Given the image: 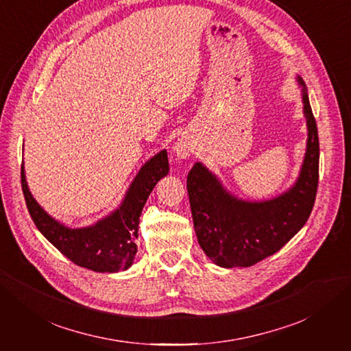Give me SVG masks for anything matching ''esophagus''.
<instances>
[{
    "label": "esophagus",
    "mask_w": 351,
    "mask_h": 351,
    "mask_svg": "<svg viewBox=\"0 0 351 351\" xmlns=\"http://www.w3.org/2000/svg\"><path fill=\"white\" fill-rule=\"evenodd\" d=\"M173 151L177 158H182V159L189 158L193 154V143L192 141L187 139V137H182V139H178L177 143L174 145Z\"/></svg>",
    "instance_id": "34e87169"
}]
</instances>
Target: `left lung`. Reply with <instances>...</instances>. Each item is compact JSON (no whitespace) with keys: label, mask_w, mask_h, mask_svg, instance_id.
Instances as JSON below:
<instances>
[{"label":"left lung","mask_w":351,"mask_h":351,"mask_svg":"<svg viewBox=\"0 0 351 351\" xmlns=\"http://www.w3.org/2000/svg\"><path fill=\"white\" fill-rule=\"evenodd\" d=\"M307 145L295 183L268 200L237 199L215 174L196 162L187 176V193L197 241L206 256L222 268L252 267L277 253L309 218L319 180L317 127L302 77Z\"/></svg>","instance_id":"left-lung-1"}]
</instances>
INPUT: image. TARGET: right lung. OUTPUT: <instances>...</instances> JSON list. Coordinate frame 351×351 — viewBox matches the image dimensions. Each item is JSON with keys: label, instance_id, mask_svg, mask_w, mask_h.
<instances>
[{"label": "right lung", "instance_id": "add662e5", "mask_svg": "<svg viewBox=\"0 0 351 351\" xmlns=\"http://www.w3.org/2000/svg\"><path fill=\"white\" fill-rule=\"evenodd\" d=\"M167 151L151 158L137 173L121 202L108 217L83 228H69L49 217L29 192L22 165V189L35 226L73 263L95 272H119L132 267L139 218L155 184L168 174Z\"/></svg>", "mask_w": 351, "mask_h": 351}]
</instances>
